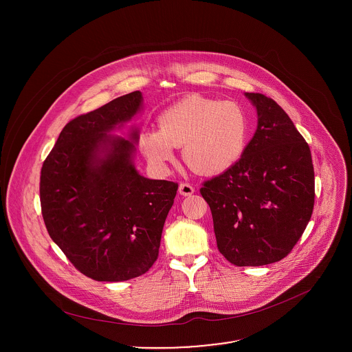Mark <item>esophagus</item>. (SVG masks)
<instances>
[{
  "mask_svg": "<svg viewBox=\"0 0 352 352\" xmlns=\"http://www.w3.org/2000/svg\"><path fill=\"white\" fill-rule=\"evenodd\" d=\"M195 192V188L191 186V184H187V183H183L179 186V194L183 195V197H190Z\"/></svg>",
  "mask_w": 352,
  "mask_h": 352,
  "instance_id": "esophagus-1",
  "label": "esophagus"
}]
</instances>
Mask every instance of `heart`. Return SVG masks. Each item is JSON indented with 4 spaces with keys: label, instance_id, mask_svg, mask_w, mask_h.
I'll use <instances>...</instances> for the list:
<instances>
[{
    "label": "heart",
    "instance_id": "b5f03b06",
    "mask_svg": "<svg viewBox=\"0 0 352 352\" xmlns=\"http://www.w3.org/2000/svg\"><path fill=\"white\" fill-rule=\"evenodd\" d=\"M160 130L140 135V149L157 172H166L175 148L198 173L214 176L232 169L248 145L250 118L237 101L187 96L157 118Z\"/></svg>",
    "mask_w": 352,
    "mask_h": 352
}]
</instances>
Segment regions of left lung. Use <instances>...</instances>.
Here are the masks:
<instances>
[{
  "label": "left lung",
  "instance_id": "8db88e82",
  "mask_svg": "<svg viewBox=\"0 0 352 352\" xmlns=\"http://www.w3.org/2000/svg\"><path fill=\"white\" fill-rule=\"evenodd\" d=\"M257 127L241 160L201 188L217 247L234 265L282 260L294 248L314 204L311 154L289 115L272 99L245 94Z\"/></svg>",
  "mask_w": 352,
  "mask_h": 352
}]
</instances>
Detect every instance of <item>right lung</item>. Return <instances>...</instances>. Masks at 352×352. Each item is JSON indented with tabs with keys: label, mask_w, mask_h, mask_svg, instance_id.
<instances>
[{
	"label": "right lung",
	"mask_w": 352,
	"mask_h": 352,
	"mask_svg": "<svg viewBox=\"0 0 352 352\" xmlns=\"http://www.w3.org/2000/svg\"><path fill=\"white\" fill-rule=\"evenodd\" d=\"M144 109L140 91L77 116L60 131L41 173L42 214L52 241L99 282H122L157 260L177 184L142 176L134 164Z\"/></svg>",
	"instance_id": "add662e5"
}]
</instances>
